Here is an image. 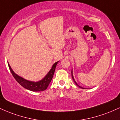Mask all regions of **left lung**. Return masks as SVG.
Returning <instances> with one entry per match:
<instances>
[{
    "instance_id": "left-lung-1",
    "label": "left lung",
    "mask_w": 120,
    "mask_h": 120,
    "mask_svg": "<svg viewBox=\"0 0 120 120\" xmlns=\"http://www.w3.org/2000/svg\"><path fill=\"white\" fill-rule=\"evenodd\" d=\"M71 77H72V78H73V81H74V83H75V85H77V86H78L79 87H80V88H81V89H85V88H83V87H81V86H79V85H78V83H77L76 82H75V79H74V77H73V70L71 69Z\"/></svg>"
}]
</instances>
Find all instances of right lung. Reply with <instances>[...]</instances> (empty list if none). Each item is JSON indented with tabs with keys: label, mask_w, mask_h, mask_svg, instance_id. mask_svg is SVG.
Listing matches in <instances>:
<instances>
[{
	"label": "right lung",
	"mask_w": 120,
	"mask_h": 120,
	"mask_svg": "<svg viewBox=\"0 0 120 120\" xmlns=\"http://www.w3.org/2000/svg\"><path fill=\"white\" fill-rule=\"evenodd\" d=\"M59 61H57L52 65V68L47 73V74L45 75V77L42 78L41 80L37 81V82L27 80V79H25L22 77H20V75L15 73L8 63V64L9 70H10L11 72L13 75V77L22 86L24 87L26 89L32 91H44L47 89V88L49 86V84L51 81L52 77H53L56 67Z\"/></svg>",
	"instance_id": "right-lung-1"
}]
</instances>
